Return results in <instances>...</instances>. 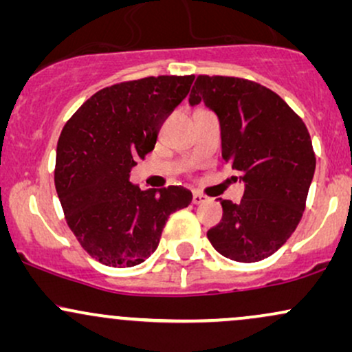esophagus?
<instances>
[{"mask_svg":"<svg viewBox=\"0 0 352 352\" xmlns=\"http://www.w3.org/2000/svg\"><path fill=\"white\" fill-rule=\"evenodd\" d=\"M192 200H193V204H195V205H200V204H204V201H207L208 197L204 195V193H200V192H193Z\"/></svg>","mask_w":352,"mask_h":352,"instance_id":"obj_1","label":"esophagus"}]
</instances>
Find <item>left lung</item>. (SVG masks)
<instances>
[{
    "mask_svg": "<svg viewBox=\"0 0 352 352\" xmlns=\"http://www.w3.org/2000/svg\"><path fill=\"white\" fill-rule=\"evenodd\" d=\"M201 100L218 116L221 155L240 173V204L221 200L223 217L207 236L240 263L272 256L300 223L316 168L301 117L272 89L243 78L199 76L190 104Z\"/></svg>",
    "mask_w": 352,
    "mask_h": 352,
    "instance_id": "obj_1",
    "label": "left lung"
}]
</instances>
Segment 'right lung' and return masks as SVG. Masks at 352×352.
Returning <instances> with one entry per match:
<instances>
[{
  "instance_id": "add662e5",
  "label": "right lung",
  "mask_w": 352,
  "mask_h": 352,
  "mask_svg": "<svg viewBox=\"0 0 352 352\" xmlns=\"http://www.w3.org/2000/svg\"><path fill=\"white\" fill-rule=\"evenodd\" d=\"M195 76H148L100 89L60 132L54 184L71 232L99 263L129 268L159 246L165 221L188 207L184 187L140 190L129 182L153 151L164 120Z\"/></svg>"
}]
</instances>
